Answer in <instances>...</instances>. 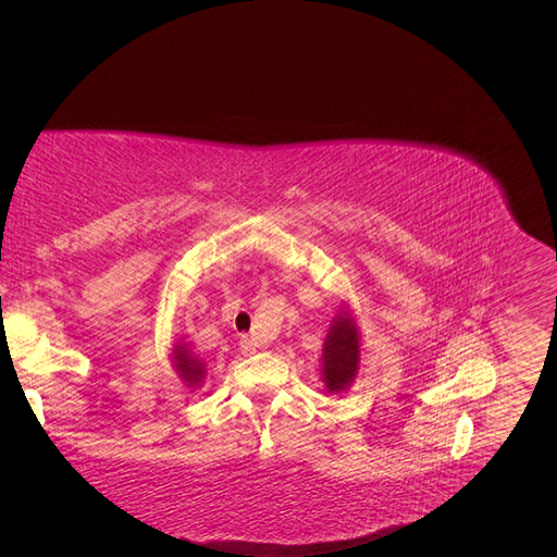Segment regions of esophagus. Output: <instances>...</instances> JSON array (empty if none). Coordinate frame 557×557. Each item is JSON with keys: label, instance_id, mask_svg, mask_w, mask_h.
Here are the masks:
<instances>
[{"label": "esophagus", "instance_id": "obj_1", "mask_svg": "<svg viewBox=\"0 0 557 557\" xmlns=\"http://www.w3.org/2000/svg\"><path fill=\"white\" fill-rule=\"evenodd\" d=\"M239 346H242V350L246 352V356H252V352H256V350H258V344H256V342H252L248 334H244V336H242V342H239Z\"/></svg>", "mask_w": 557, "mask_h": 557}]
</instances>
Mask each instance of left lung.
<instances>
[{"mask_svg": "<svg viewBox=\"0 0 557 557\" xmlns=\"http://www.w3.org/2000/svg\"><path fill=\"white\" fill-rule=\"evenodd\" d=\"M320 362H323L320 379H323L327 393H344L356 381L360 369V330L348 309H339L334 315Z\"/></svg>", "mask_w": 557, "mask_h": 557, "instance_id": "1", "label": "left lung"}]
</instances>
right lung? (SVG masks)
<instances>
[{
    "mask_svg": "<svg viewBox=\"0 0 557 557\" xmlns=\"http://www.w3.org/2000/svg\"><path fill=\"white\" fill-rule=\"evenodd\" d=\"M172 362L178 372V379L188 387H193V391L197 385H201V381H205V376H207V362L199 356H195V352L188 348V344H183V342L174 344Z\"/></svg>",
    "mask_w": 557,
    "mask_h": 557,
    "instance_id": "right-lung-1",
    "label": "right lung"
}]
</instances>
